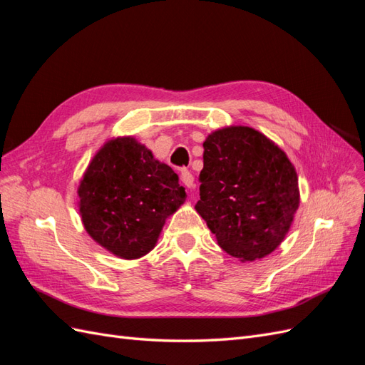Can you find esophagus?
I'll return each instance as SVG.
<instances>
[{"label":"esophagus","instance_id":"obj_1","mask_svg":"<svg viewBox=\"0 0 365 365\" xmlns=\"http://www.w3.org/2000/svg\"><path fill=\"white\" fill-rule=\"evenodd\" d=\"M181 181H182V184H184L185 187H189V189H192V187H193V181H195L192 172L187 170V169H182V170H181Z\"/></svg>","mask_w":365,"mask_h":365}]
</instances>
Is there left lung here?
<instances>
[{"label": "left lung", "mask_w": 365, "mask_h": 365, "mask_svg": "<svg viewBox=\"0 0 365 365\" xmlns=\"http://www.w3.org/2000/svg\"><path fill=\"white\" fill-rule=\"evenodd\" d=\"M200 182L195 208L227 254L252 262L280 245L298 208V182L271 140L247 126L213 132Z\"/></svg>", "instance_id": "8db88e82"}]
</instances>
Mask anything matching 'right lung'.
<instances>
[{"label": "right lung", "mask_w": 365, "mask_h": 365, "mask_svg": "<svg viewBox=\"0 0 365 365\" xmlns=\"http://www.w3.org/2000/svg\"><path fill=\"white\" fill-rule=\"evenodd\" d=\"M82 222L102 247L123 259L145 256L165 217L184 201V187L168 164L134 138L106 143L79 187Z\"/></svg>", "instance_id": "add662e5"}]
</instances>
